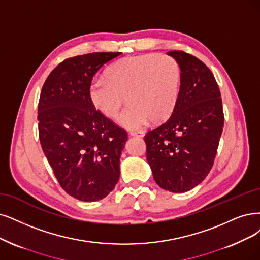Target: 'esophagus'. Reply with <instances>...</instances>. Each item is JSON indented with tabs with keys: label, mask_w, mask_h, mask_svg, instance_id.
Returning <instances> with one entry per match:
<instances>
[{
	"label": "esophagus",
	"mask_w": 260,
	"mask_h": 260,
	"mask_svg": "<svg viewBox=\"0 0 260 260\" xmlns=\"http://www.w3.org/2000/svg\"><path fill=\"white\" fill-rule=\"evenodd\" d=\"M131 136H134V137H143L145 136V132L143 131H132L129 133Z\"/></svg>",
	"instance_id": "34e87169"
}]
</instances>
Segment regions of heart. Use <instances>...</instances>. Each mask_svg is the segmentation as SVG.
<instances>
[{
    "label": "heart",
    "instance_id": "1",
    "mask_svg": "<svg viewBox=\"0 0 260 260\" xmlns=\"http://www.w3.org/2000/svg\"><path fill=\"white\" fill-rule=\"evenodd\" d=\"M105 77L106 80L92 81L91 103L105 117L113 120L127 98L131 106L119 122L128 129H137L150 120L164 121L176 107L181 67L174 56L147 53L124 57L112 64Z\"/></svg>",
    "mask_w": 260,
    "mask_h": 260
}]
</instances>
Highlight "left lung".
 <instances>
[{
  "instance_id": "obj_1",
  "label": "left lung",
  "mask_w": 260,
  "mask_h": 260,
  "mask_svg": "<svg viewBox=\"0 0 260 260\" xmlns=\"http://www.w3.org/2000/svg\"><path fill=\"white\" fill-rule=\"evenodd\" d=\"M181 67L179 98L171 115L145 136L147 160L155 182L184 193L206 179L224 127L218 84L209 67L181 50L167 52Z\"/></svg>"
}]
</instances>
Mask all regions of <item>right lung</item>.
<instances>
[{
  "mask_svg": "<svg viewBox=\"0 0 260 260\" xmlns=\"http://www.w3.org/2000/svg\"><path fill=\"white\" fill-rule=\"evenodd\" d=\"M121 52L66 59L47 77L38 102V134L61 187L81 201L107 196L120 178L127 133L96 110L89 89L94 75Z\"/></svg>",
  "mask_w": 260,
  "mask_h": 260,
  "instance_id": "obj_1",
  "label": "right lung"
}]
</instances>
